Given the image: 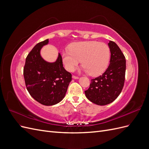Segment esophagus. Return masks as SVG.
Listing matches in <instances>:
<instances>
[{"label":"esophagus","instance_id":"obj_1","mask_svg":"<svg viewBox=\"0 0 149 149\" xmlns=\"http://www.w3.org/2000/svg\"><path fill=\"white\" fill-rule=\"evenodd\" d=\"M72 77H73V78H74V79H78L79 78L78 76H75V75H73V76H72Z\"/></svg>","mask_w":149,"mask_h":149}]
</instances>
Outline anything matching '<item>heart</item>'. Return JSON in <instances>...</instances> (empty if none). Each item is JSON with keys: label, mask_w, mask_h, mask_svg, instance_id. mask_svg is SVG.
<instances>
[{"label": "heart", "mask_w": 149, "mask_h": 149, "mask_svg": "<svg viewBox=\"0 0 149 149\" xmlns=\"http://www.w3.org/2000/svg\"><path fill=\"white\" fill-rule=\"evenodd\" d=\"M110 49L104 43L96 41L72 43L69 52L62 53V60L66 69L73 71L81 60L83 70L96 76L106 70L110 60Z\"/></svg>", "instance_id": "b5f03b06"}]
</instances>
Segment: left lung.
<instances>
[{"label":"left lung","instance_id":"obj_1","mask_svg":"<svg viewBox=\"0 0 149 149\" xmlns=\"http://www.w3.org/2000/svg\"><path fill=\"white\" fill-rule=\"evenodd\" d=\"M111 52L110 64L102 75L91 79L86 96L97 105L104 106L113 102L124 87L125 74V58L115 42L108 43Z\"/></svg>","mask_w":149,"mask_h":149}]
</instances>
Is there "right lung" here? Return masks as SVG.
I'll list each match as a JSON object with an SVG mask.
<instances>
[{"instance_id": "1", "label": "right lung", "mask_w": 149, "mask_h": 149, "mask_svg": "<svg viewBox=\"0 0 149 149\" xmlns=\"http://www.w3.org/2000/svg\"><path fill=\"white\" fill-rule=\"evenodd\" d=\"M48 42L47 39L37 43L29 53L24 76L31 96L43 105L52 106L65 97L72 76L64 68L60 53L54 63L47 62L40 56V49Z\"/></svg>"}]
</instances>
